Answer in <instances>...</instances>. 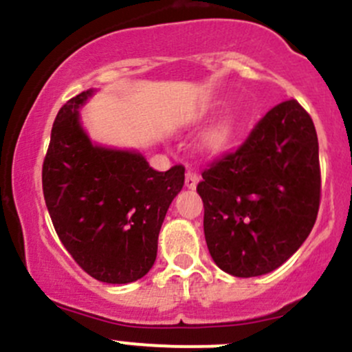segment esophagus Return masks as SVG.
<instances>
[{
  "instance_id": "esophagus-1",
  "label": "esophagus",
  "mask_w": 352,
  "mask_h": 352,
  "mask_svg": "<svg viewBox=\"0 0 352 352\" xmlns=\"http://www.w3.org/2000/svg\"><path fill=\"white\" fill-rule=\"evenodd\" d=\"M198 179H200V176H198L197 173L193 171V169H188L186 177H184V184H186L188 188H191V190H193V188H197Z\"/></svg>"
}]
</instances>
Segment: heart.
I'll use <instances>...</instances> for the list:
<instances>
[{
	"instance_id": "1",
	"label": "heart",
	"mask_w": 352,
	"mask_h": 352,
	"mask_svg": "<svg viewBox=\"0 0 352 352\" xmlns=\"http://www.w3.org/2000/svg\"><path fill=\"white\" fill-rule=\"evenodd\" d=\"M234 130H236L234 118L229 116L226 118V120H222L221 123L215 124V126L208 131L207 137H205V142H204L205 148H207L208 152H214V154L226 151V148L229 147V144L232 142Z\"/></svg>"
}]
</instances>
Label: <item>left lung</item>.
<instances>
[{
    "instance_id": "1",
    "label": "left lung",
    "mask_w": 352,
    "mask_h": 352,
    "mask_svg": "<svg viewBox=\"0 0 352 352\" xmlns=\"http://www.w3.org/2000/svg\"><path fill=\"white\" fill-rule=\"evenodd\" d=\"M201 177L197 191L214 262L236 277L272 272L308 238L318 214L322 177L311 116L294 99L277 104Z\"/></svg>"
}]
</instances>
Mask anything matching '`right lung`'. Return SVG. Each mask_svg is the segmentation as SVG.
I'll use <instances>...</instances> for the list:
<instances>
[{"instance_id": "1", "label": "right lung", "mask_w": 352, "mask_h": 352, "mask_svg": "<svg viewBox=\"0 0 352 352\" xmlns=\"http://www.w3.org/2000/svg\"><path fill=\"white\" fill-rule=\"evenodd\" d=\"M92 90L59 109L43 164V191L66 252L100 283L144 277L157 256V238L184 166L159 173L138 152L94 145L78 121Z\"/></svg>"}]
</instances>
